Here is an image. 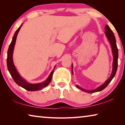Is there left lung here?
<instances>
[{"label":"left lung","mask_w":125,"mask_h":125,"mask_svg":"<svg viewBox=\"0 0 125 125\" xmlns=\"http://www.w3.org/2000/svg\"><path fill=\"white\" fill-rule=\"evenodd\" d=\"M105 34L107 39L109 40L110 42V43L111 46L112 47V50H113V53L114 56V61H113V72H112L111 75L108 79H107L106 81L105 82V83L103 84L102 85L99 86L96 89L93 90H84L83 89L79 87V86L76 85V86L78 88H79L82 91H84L86 93H95L97 92H100V91L103 90L104 89H105L106 86L108 85V84L110 83L112 79H113V78L115 77V74L116 73V71H117V65H118V48L117 47V45H116V39L115 36H114V33L113 31L111 30V29L110 28L109 26L106 25L105 27Z\"/></svg>","instance_id":"1"}]
</instances>
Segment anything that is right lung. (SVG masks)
Wrapping results in <instances>:
<instances>
[{
    "label": "right lung",
    "mask_w": 125,
    "mask_h": 125,
    "mask_svg": "<svg viewBox=\"0 0 125 125\" xmlns=\"http://www.w3.org/2000/svg\"><path fill=\"white\" fill-rule=\"evenodd\" d=\"M22 26V25L19 27L18 30L15 32L13 37H12L11 42L10 43L9 48L8 50V56H7V67L8 71H9L10 75L14 79V82L18 84V85L20 86L21 87L24 88L28 91H37L40 89H42L44 88L47 86L48 84L50 83L51 81L52 80V75L53 73V71H52V72L49 75V77L47 78V79L43 83H39V84H30L28 83L20 77L19 74L17 72L16 69L15 67V65L12 60V53H13L14 48L15 44L16 37L18 35V33L21 27Z\"/></svg>",
    "instance_id": "1"
}]
</instances>
